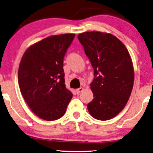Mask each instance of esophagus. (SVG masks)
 <instances>
[{
  "label": "esophagus",
  "instance_id": "1",
  "mask_svg": "<svg viewBox=\"0 0 153 153\" xmlns=\"http://www.w3.org/2000/svg\"><path fill=\"white\" fill-rule=\"evenodd\" d=\"M82 91H83V88L82 87H79V88H78V89H76V93L79 94L80 92H82Z\"/></svg>",
  "mask_w": 153,
  "mask_h": 153
}]
</instances>
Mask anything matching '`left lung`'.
<instances>
[{
	"mask_svg": "<svg viewBox=\"0 0 153 153\" xmlns=\"http://www.w3.org/2000/svg\"><path fill=\"white\" fill-rule=\"evenodd\" d=\"M94 68L91 89L94 99L87 105L94 119L107 120L126 106L134 84V68L124 44L111 34L87 32L78 34Z\"/></svg>",
	"mask_w": 153,
	"mask_h": 153,
	"instance_id": "8db88e82",
	"label": "left lung"
}]
</instances>
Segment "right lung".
I'll return each mask as SVG.
<instances>
[{
	"label": "right lung",
	"mask_w": 153,
	"mask_h": 153,
	"mask_svg": "<svg viewBox=\"0 0 153 153\" xmlns=\"http://www.w3.org/2000/svg\"><path fill=\"white\" fill-rule=\"evenodd\" d=\"M75 34L51 36L26 50L19 68L18 81L30 108L51 121L63 117L73 94L66 89L64 57Z\"/></svg>",
	"instance_id": "add662e5"
}]
</instances>
